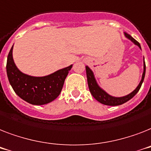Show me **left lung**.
Instances as JSON below:
<instances>
[{
  "label": "left lung",
  "mask_w": 151,
  "mask_h": 151,
  "mask_svg": "<svg viewBox=\"0 0 151 151\" xmlns=\"http://www.w3.org/2000/svg\"><path fill=\"white\" fill-rule=\"evenodd\" d=\"M125 37H127L128 39H129L132 42L137 45L141 49L140 44L138 41H137L134 38H132L129 34H128L126 32H125ZM144 60V58H143ZM86 77H87V83H88V86H89V89H90V91L91 93V94L93 95V96L96 99V101H99L100 103L103 104H105V105L108 106H117V105H121L122 104L127 102L128 101H129L130 99H132L135 95L137 94V92H138L139 89H140L141 86H142V83L143 82V79H144V77H145V72H146V65L145 61H143V76H142V79H141L140 83H139L138 86L136 88V90H134L131 93L126 95L125 96H122V97H114V96H112L111 95H109L108 93L103 90L101 89L96 82V79L94 78V76H93V73L91 71L88 66H86Z\"/></svg>",
  "instance_id": "1"
}]
</instances>
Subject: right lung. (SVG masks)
Listing matches in <instances>:
<instances>
[{"label": "right lung", "mask_w": 151, "mask_h": 151, "mask_svg": "<svg viewBox=\"0 0 151 151\" xmlns=\"http://www.w3.org/2000/svg\"><path fill=\"white\" fill-rule=\"evenodd\" d=\"M12 47L7 59V75L13 90L19 97L35 105H43L59 96L72 65L43 77L30 76L20 72L14 62Z\"/></svg>", "instance_id": "obj_1"}]
</instances>
